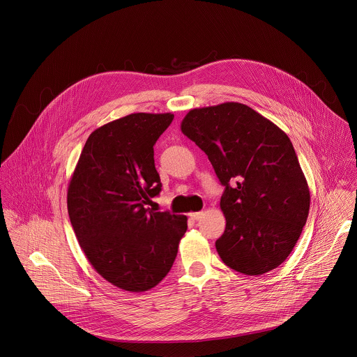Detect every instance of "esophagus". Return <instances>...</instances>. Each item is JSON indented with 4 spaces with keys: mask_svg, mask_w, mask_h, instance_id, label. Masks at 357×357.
<instances>
[{
    "mask_svg": "<svg viewBox=\"0 0 357 357\" xmlns=\"http://www.w3.org/2000/svg\"><path fill=\"white\" fill-rule=\"evenodd\" d=\"M202 215H204V211H192V213H190V217L194 218V220H199V218H202Z\"/></svg>",
    "mask_w": 357,
    "mask_h": 357,
    "instance_id": "34e87169",
    "label": "esophagus"
}]
</instances>
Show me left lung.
Masks as SVG:
<instances>
[{
  "mask_svg": "<svg viewBox=\"0 0 357 357\" xmlns=\"http://www.w3.org/2000/svg\"><path fill=\"white\" fill-rule=\"evenodd\" d=\"M180 129L207 155L225 185L220 207L227 224L215 242L224 264L250 276L278 268L293 252L310 204L289 136L236 102L190 109Z\"/></svg>",
  "mask_w": 357,
  "mask_h": 357,
  "instance_id": "left-lung-1",
  "label": "left lung"
}]
</instances>
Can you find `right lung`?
Segmentation results:
<instances>
[{"label": "right lung", "instance_id": "add662e5", "mask_svg": "<svg viewBox=\"0 0 357 357\" xmlns=\"http://www.w3.org/2000/svg\"><path fill=\"white\" fill-rule=\"evenodd\" d=\"M172 112H136L91 133L67 190L73 229L95 271L112 286L143 293L169 273L187 215L153 211L160 192L153 144Z\"/></svg>", "mask_w": 357, "mask_h": 357}]
</instances>
